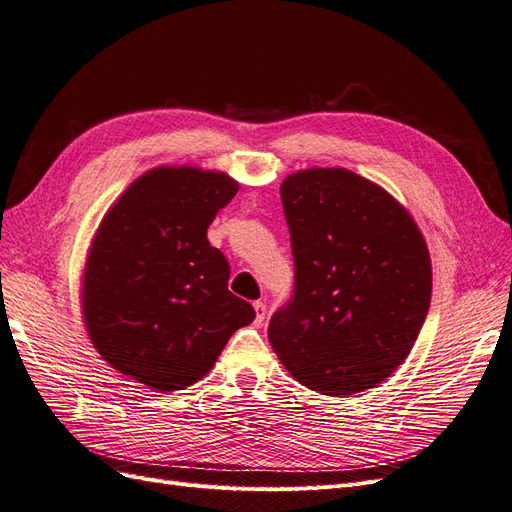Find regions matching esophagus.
I'll return each instance as SVG.
<instances>
[{"mask_svg": "<svg viewBox=\"0 0 512 512\" xmlns=\"http://www.w3.org/2000/svg\"><path fill=\"white\" fill-rule=\"evenodd\" d=\"M254 309H256V324H262V320H265V314H267V305L262 301H256Z\"/></svg>", "mask_w": 512, "mask_h": 512, "instance_id": "1", "label": "esophagus"}]
</instances>
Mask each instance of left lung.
Instances as JSON below:
<instances>
[{
  "mask_svg": "<svg viewBox=\"0 0 512 512\" xmlns=\"http://www.w3.org/2000/svg\"><path fill=\"white\" fill-rule=\"evenodd\" d=\"M294 288L269 342L322 395L374 389L406 361L431 301L421 230L393 196L346 168H309L282 183Z\"/></svg>",
  "mask_w": 512,
  "mask_h": 512,
  "instance_id": "obj_1",
  "label": "left lung"
}]
</instances>
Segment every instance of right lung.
<instances>
[{
    "label": "right lung",
    "mask_w": 512,
    "mask_h": 512,
    "mask_svg": "<svg viewBox=\"0 0 512 512\" xmlns=\"http://www.w3.org/2000/svg\"><path fill=\"white\" fill-rule=\"evenodd\" d=\"M237 190L224 173L156 168L104 215L85 267L83 314L96 350L123 376L181 391L256 318L228 290V260L207 239Z\"/></svg>",
    "instance_id": "1"
}]
</instances>
